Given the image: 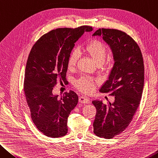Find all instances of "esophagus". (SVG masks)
Here are the masks:
<instances>
[{
	"mask_svg": "<svg viewBox=\"0 0 158 158\" xmlns=\"http://www.w3.org/2000/svg\"><path fill=\"white\" fill-rule=\"evenodd\" d=\"M79 102L82 103H88L89 102V98H87L86 97H80Z\"/></svg>",
	"mask_w": 158,
	"mask_h": 158,
	"instance_id": "34e87169",
	"label": "esophagus"
}]
</instances>
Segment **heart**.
Instances as JSON below:
<instances>
[{
    "instance_id": "1",
    "label": "heart",
    "mask_w": 158,
    "mask_h": 158,
    "mask_svg": "<svg viewBox=\"0 0 158 158\" xmlns=\"http://www.w3.org/2000/svg\"><path fill=\"white\" fill-rule=\"evenodd\" d=\"M82 52L85 55L90 56L96 65L99 66L105 61L106 56L107 50L106 45L103 43L97 40H92L85 46ZM78 55L76 52H73L70 55L68 62H67V68L69 71H72L76 66ZM76 87L80 90L85 93H90L94 89V82L89 77H82L76 82Z\"/></svg>"
}]
</instances>
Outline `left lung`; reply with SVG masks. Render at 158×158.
Masks as SVG:
<instances>
[{"mask_svg":"<svg viewBox=\"0 0 158 158\" xmlns=\"http://www.w3.org/2000/svg\"><path fill=\"white\" fill-rule=\"evenodd\" d=\"M92 36L102 37L113 55L114 64L99 91L111 92L114 102L103 104L102 100L92 101L97 108L94 133L111 139L127 127L140 103L144 85L143 56L135 41L121 31L99 28Z\"/></svg>","mask_w":158,"mask_h":158,"instance_id":"left-lung-1","label":"left lung"}]
</instances>
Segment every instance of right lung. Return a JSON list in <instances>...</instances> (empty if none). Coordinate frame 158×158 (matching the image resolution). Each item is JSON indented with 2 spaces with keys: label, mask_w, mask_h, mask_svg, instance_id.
Wrapping results in <instances>:
<instances>
[{
  "label": "right lung",
  "mask_w": 158,
  "mask_h": 158,
  "mask_svg": "<svg viewBox=\"0 0 158 158\" xmlns=\"http://www.w3.org/2000/svg\"><path fill=\"white\" fill-rule=\"evenodd\" d=\"M92 29L82 26L51 31L38 40L28 55L24 94L33 123L48 137H61L68 132V118L77 104L78 96L70 90L58 98L52 89L59 80H65L67 62L75 43Z\"/></svg>",
  "instance_id": "obj_1"
}]
</instances>
